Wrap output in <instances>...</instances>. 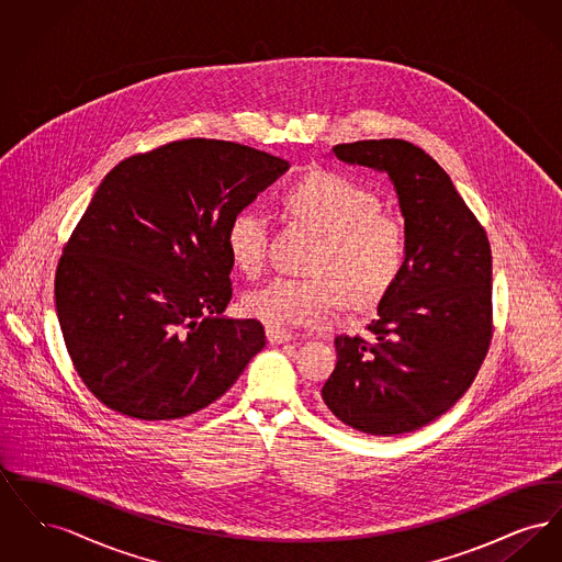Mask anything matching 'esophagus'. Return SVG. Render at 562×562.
Here are the masks:
<instances>
[{
    "mask_svg": "<svg viewBox=\"0 0 562 562\" xmlns=\"http://www.w3.org/2000/svg\"><path fill=\"white\" fill-rule=\"evenodd\" d=\"M266 335H268V341L271 346H280V344H286L293 339V335L289 330H278V328H266Z\"/></svg>",
    "mask_w": 562,
    "mask_h": 562,
    "instance_id": "34e87169",
    "label": "esophagus"
}]
</instances>
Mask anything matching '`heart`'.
Instances as JSON below:
<instances>
[{
	"instance_id": "b5f03b06",
	"label": "heart",
	"mask_w": 562,
	"mask_h": 562,
	"mask_svg": "<svg viewBox=\"0 0 562 562\" xmlns=\"http://www.w3.org/2000/svg\"><path fill=\"white\" fill-rule=\"evenodd\" d=\"M284 204L322 234L312 266L318 276L273 278L244 296L246 316L278 330L324 326L339 312V290L348 305L360 310L396 284L406 263V229L401 218L381 211L374 191L321 170L286 189ZM225 240L236 268L259 273L268 257V218L244 209L232 216Z\"/></svg>"
}]
</instances>
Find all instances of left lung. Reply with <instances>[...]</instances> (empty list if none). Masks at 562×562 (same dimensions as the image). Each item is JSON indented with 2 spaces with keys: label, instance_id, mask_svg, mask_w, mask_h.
I'll list each match as a JSON object with an SVG mask.
<instances>
[{
  "label": "left lung",
  "instance_id": "left-lung-1",
  "mask_svg": "<svg viewBox=\"0 0 562 562\" xmlns=\"http://www.w3.org/2000/svg\"><path fill=\"white\" fill-rule=\"evenodd\" d=\"M346 164L387 172L406 229V263L364 335L335 339L322 401L349 428L394 436L459 401L493 337L491 246L451 177L402 138L335 145Z\"/></svg>",
  "mask_w": 562,
  "mask_h": 562
}]
</instances>
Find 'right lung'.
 Masks as SVG:
<instances>
[{
    "label": "right lung",
    "mask_w": 562,
    "mask_h": 562,
    "mask_svg": "<svg viewBox=\"0 0 562 562\" xmlns=\"http://www.w3.org/2000/svg\"><path fill=\"white\" fill-rule=\"evenodd\" d=\"M291 164L186 138L120 161L92 195L54 278L63 339L86 387L126 417L170 422L221 398L266 346L223 318L227 225Z\"/></svg>",
    "instance_id": "1"
}]
</instances>
